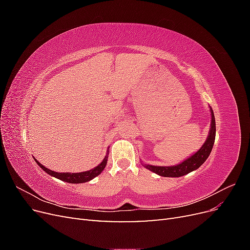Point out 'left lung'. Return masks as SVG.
<instances>
[{
	"label": "left lung",
	"instance_id": "8db88e82",
	"mask_svg": "<svg viewBox=\"0 0 250 250\" xmlns=\"http://www.w3.org/2000/svg\"><path fill=\"white\" fill-rule=\"evenodd\" d=\"M210 128L208 132V137L207 141L204 142L202 147L195 152L190 157H188L186 161L180 163L176 166H169V167H162V166H152V165H145V167L156 173L157 175H161L164 177H180L184 176L186 174L190 173L196 169H198L200 166L208 160V155L210 154V151L213 149L215 137H216V122H215V116L214 111L210 108Z\"/></svg>",
	"mask_w": 250,
	"mask_h": 250
}]
</instances>
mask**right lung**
<instances>
[{
  "mask_svg": "<svg viewBox=\"0 0 250 250\" xmlns=\"http://www.w3.org/2000/svg\"><path fill=\"white\" fill-rule=\"evenodd\" d=\"M108 152V151H107ZM107 156H105L104 160L102 161V163L100 165H98L97 167H95L92 170H88L85 172H80V173H70V172H65V173H59V172H55V171H52L46 167H43V166L39 163V161L35 160L36 164L40 166V167L46 172L48 173L49 175L53 176V177H56L60 180L65 181V183H70V184H81V183H87V181L92 180L93 178H95L96 176L99 175V174L104 170L105 166L107 164Z\"/></svg>",
  "mask_w": 250,
  "mask_h": 250,
  "instance_id": "add662e5",
  "label": "right lung"
}]
</instances>
